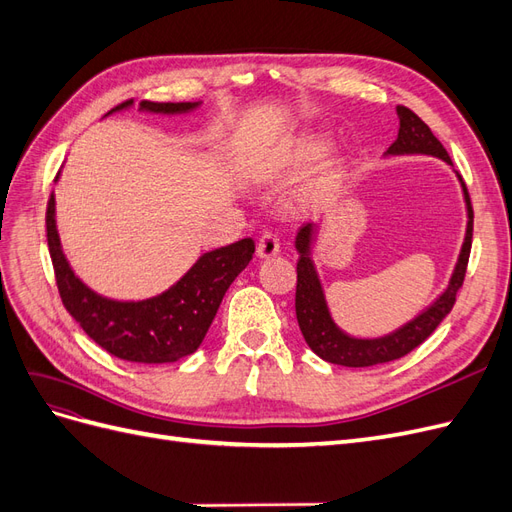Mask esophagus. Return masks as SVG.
I'll list each match as a JSON object with an SVG mask.
<instances>
[{
    "label": "esophagus",
    "instance_id": "1",
    "mask_svg": "<svg viewBox=\"0 0 512 512\" xmlns=\"http://www.w3.org/2000/svg\"><path fill=\"white\" fill-rule=\"evenodd\" d=\"M256 252L260 258H273L277 252H280V241H277V237L271 235V232H265V235L258 239Z\"/></svg>",
    "mask_w": 512,
    "mask_h": 512
}]
</instances>
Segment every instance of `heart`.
Masks as SVG:
<instances>
[{"mask_svg": "<svg viewBox=\"0 0 512 512\" xmlns=\"http://www.w3.org/2000/svg\"><path fill=\"white\" fill-rule=\"evenodd\" d=\"M329 145V138L324 134L312 132V134H303L292 138L282 149L277 151V158L269 170V175L273 179H288L299 175L301 170H305L309 164L316 162L324 149ZM346 175V162L342 156H331L322 158L301 181V185L294 192L292 205L297 209H314L318 203H322L324 198L331 196L339 183H342Z\"/></svg>", "mask_w": 512, "mask_h": 512, "instance_id": "b5f03b06", "label": "heart"}]
</instances>
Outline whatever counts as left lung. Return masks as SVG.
<instances>
[{
    "label": "left lung",
    "instance_id": "1",
    "mask_svg": "<svg viewBox=\"0 0 512 512\" xmlns=\"http://www.w3.org/2000/svg\"><path fill=\"white\" fill-rule=\"evenodd\" d=\"M397 117H399L397 141L386 149L384 158L431 156V158L442 160L446 166H451L461 185L463 203H466V215H468L466 237H463L455 269L451 273V280H448L446 288L423 309L421 314L414 316L406 324H401L399 329L386 335L356 337L346 333L335 322L327 301V292H324L318 267L312 258L320 226L314 222L301 226L297 232V239H294V247H297V254H299L297 299H294V307H297V320L307 346L312 348L322 361L333 363V365L371 367V365L389 363V361L401 359V356H406L416 346H421L425 339L436 331V327L446 318V314L451 312L455 305L457 290L463 284V277H466L470 247H472V224H474V213H472L466 183H463V179L453 168V162L448 158L442 143L433 136V132L421 117L414 115L406 106H397Z\"/></svg>",
    "mask_w": 512,
    "mask_h": 512
}]
</instances>
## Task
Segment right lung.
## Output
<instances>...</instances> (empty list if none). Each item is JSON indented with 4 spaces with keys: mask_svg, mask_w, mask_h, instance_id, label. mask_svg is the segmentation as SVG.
Listing matches in <instances>:
<instances>
[{
    "mask_svg": "<svg viewBox=\"0 0 512 512\" xmlns=\"http://www.w3.org/2000/svg\"><path fill=\"white\" fill-rule=\"evenodd\" d=\"M200 104H203L200 100H143L138 104V111L151 115H188ZM132 106L134 100H128L111 108L104 117L128 111ZM46 239H49L61 301L70 316L98 346L130 363H175L194 354L203 344L226 290L254 256V241L241 239L200 254L173 286L156 297L121 301L89 288L70 267L57 232L55 194H51L46 209Z\"/></svg>",
    "mask_w": 512,
    "mask_h": 512,
    "instance_id": "right-lung-1",
    "label": "right lung"
}]
</instances>
